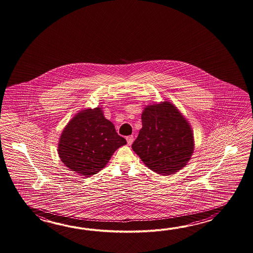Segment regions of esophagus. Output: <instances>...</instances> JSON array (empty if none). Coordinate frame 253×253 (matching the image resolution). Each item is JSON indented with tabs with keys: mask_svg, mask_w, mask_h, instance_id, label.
<instances>
[{
	"mask_svg": "<svg viewBox=\"0 0 253 253\" xmlns=\"http://www.w3.org/2000/svg\"><path fill=\"white\" fill-rule=\"evenodd\" d=\"M126 141H127V144H128L129 145H132V143L134 142V136H133V135L126 136Z\"/></svg>",
	"mask_w": 253,
	"mask_h": 253,
	"instance_id": "obj_1",
	"label": "esophagus"
}]
</instances>
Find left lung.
Wrapping results in <instances>:
<instances>
[{
  "label": "left lung",
  "instance_id": "left-lung-1",
  "mask_svg": "<svg viewBox=\"0 0 253 253\" xmlns=\"http://www.w3.org/2000/svg\"><path fill=\"white\" fill-rule=\"evenodd\" d=\"M142 128L132 148L146 167L162 175L178 172L194 153L193 130L176 107L168 101L146 106Z\"/></svg>",
  "mask_w": 253,
  "mask_h": 253
}]
</instances>
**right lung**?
Instances as JSON below:
<instances>
[{
    "label": "right lung",
    "instance_id": "add662e5",
    "mask_svg": "<svg viewBox=\"0 0 253 253\" xmlns=\"http://www.w3.org/2000/svg\"><path fill=\"white\" fill-rule=\"evenodd\" d=\"M101 108H87L76 115L59 137V158L71 171L89 177L102 170L114 152L126 145Z\"/></svg>",
    "mask_w": 253,
    "mask_h": 253
}]
</instances>
